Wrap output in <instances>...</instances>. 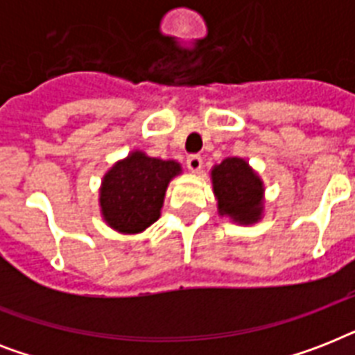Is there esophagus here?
<instances>
[{
	"instance_id": "esophagus-1",
	"label": "esophagus",
	"mask_w": 355,
	"mask_h": 355,
	"mask_svg": "<svg viewBox=\"0 0 355 355\" xmlns=\"http://www.w3.org/2000/svg\"><path fill=\"white\" fill-rule=\"evenodd\" d=\"M186 164H188V169L191 173H200V169H202V158H200L199 155L188 156Z\"/></svg>"
}]
</instances>
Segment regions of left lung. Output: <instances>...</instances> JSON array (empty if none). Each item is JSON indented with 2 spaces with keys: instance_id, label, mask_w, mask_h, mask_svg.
Here are the masks:
<instances>
[{
  "instance_id": "8db88e82",
  "label": "left lung",
  "mask_w": 355,
  "mask_h": 355,
  "mask_svg": "<svg viewBox=\"0 0 355 355\" xmlns=\"http://www.w3.org/2000/svg\"><path fill=\"white\" fill-rule=\"evenodd\" d=\"M210 177L219 216L243 227L263 217V180L245 158H225L211 167Z\"/></svg>"
}]
</instances>
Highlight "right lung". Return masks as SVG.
I'll use <instances>...</instances> for the list:
<instances>
[{"label":"right lung","mask_w":355,"mask_h":355,"mask_svg":"<svg viewBox=\"0 0 355 355\" xmlns=\"http://www.w3.org/2000/svg\"><path fill=\"white\" fill-rule=\"evenodd\" d=\"M182 173L175 160H160L132 150L103 177L99 189L101 216L119 234H139L160 217L166 189Z\"/></svg>","instance_id":"1"}]
</instances>
